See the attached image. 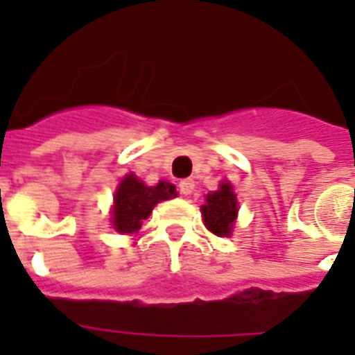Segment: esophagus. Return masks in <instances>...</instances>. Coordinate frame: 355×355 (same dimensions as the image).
Instances as JSON below:
<instances>
[{"mask_svg":"<svg viewBox=\"0 0 355 355\" xmlns=\"http://www.w3.org/2000/svg\"><path fill=\"white\" fill-rule=\"evenodd\" d=\"M193 188H195V182L191 180V178H184V180L178 182V189H180V193L182 195H189L191 191H193Z\"/></svg>","mask_w":355,"mask_h":355,"instance_id":"obj_1","label":"esophagus"}]
</instances>
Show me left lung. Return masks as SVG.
<instances>
[{
	"label": "left lung",
	"mask_w": 355,
	"mask_h": 355,
	"mask_svg": "<svg viewBox=\"0 0 355 355\" xmlns=\"http://www.w3.org/2000/svg\"><path fill=\"white\" fill-rule=\"evenodd\" d=\"M202 219L206 228L216 236H230L232 225L237 216L236 195L230 184H221V188L206 197V205L202 206Z\"/></svg>",
	"instance_id": "1"
}]
</instances>
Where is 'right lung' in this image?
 Segmentation results:
<instances>
[{"mask_svg": "<svg viewBox=\"0 0 355 355\" xmlns=\"http://www.w3.org/2000/svg\"><path fill=\"white\" fill-rule=\"evenodd\" d=\"M175 195L173 184L158 182L156 186H145L134 175H127L114 197V228L121 234L136 232L158 202L173 199Z\"/></svg>", "mask_w": 355, "mask_h": 355, "instance_id": "obj_1", "label": "right lung"}]
</instances>
